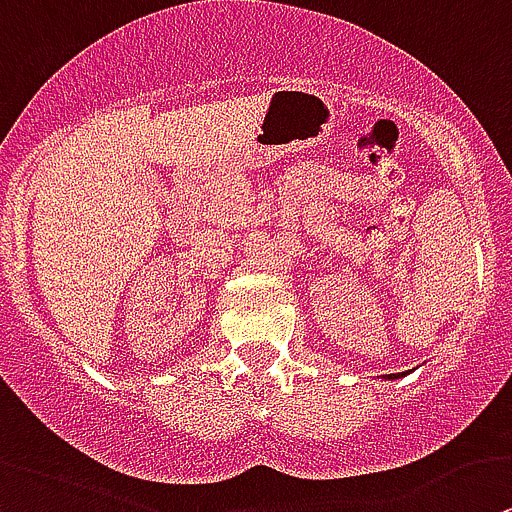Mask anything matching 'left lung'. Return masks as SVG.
Segmentation results:
<instances>
[{"instance_id": "8db88e82", "label": "left lung", "mask_w": 512, "mask_h": 512, "mask_svg": "<svg viewBox=\"0 0 512 512\" xmlns=\"http://www.w3.org/2000/svg\"><path fill=\"white\" fill-rule=\"evenodd\" d=\"M405 374H407V372H402V374H387V377H384V379H399V377H405Z\"/></svg>"}]
</instances>
